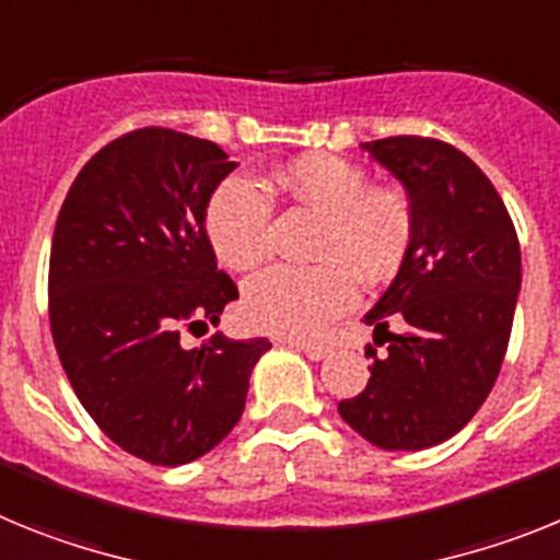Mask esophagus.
I'll use <instances>...</instances> for the list:
<instances>
[{
	"label": "esophagus",
	"mask_w": 560,
	"mask_h": 560,
	"mask_svg": "<svg viewBox=\"0 0 560 560\" xmlns=\"http://www.w3.org/2000/svg\"><path fill=\"white\" fill-rule=\"evenodd\" d=\"M284 343H287V347L301 349V352L307 354L310 361H324V358H327V354H329L327 343H313V340H293V338H287Z\"/></svg>",
	"instance_id": "obj_1"
}]
</instances>
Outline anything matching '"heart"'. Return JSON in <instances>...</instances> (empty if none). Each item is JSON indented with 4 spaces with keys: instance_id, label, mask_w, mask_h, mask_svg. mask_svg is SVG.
I'll use <instances>...</instances> for the list:
<instances>
[{
    "instance_id": "b5f03b06",
    "label": "heart",
    "mask_w": 560,
    "mask_h": 560,
    "mask_svg": "<svg viewBox=\"0 0 560 560\" xmlns=\"http://www.w3.org/2000/svg\"><path fill=\"white\" fill-rule=\"evenodd\" d=\"M273 188L320 213L318 265H270L245 284V313L265 332L310 338L358 304V279L383 281L406 261L415 211L400 188L369 186L363 168L338 154H304L284 165ZM273 197L259 179L231 174L213 188L206 231L233 270H247L270 250Z\"/></svg>"
}]
</instances>
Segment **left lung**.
<instances>
[{"instance_id": "left-lung-1", "label": "left lung", "mask_w": 560, "mask_h": 560, "mask_svg": "<svg viewBox=\"0 0 560 560\" xmlns=\"http://www.w3.org/2000/svg\"><path fill=\"white\" fill-rule=\"evenodd\" d=\"M406 188L415 240L366 313L374 343L395 314L402 334L372 354V377L338 411L377 448L422 451L451 440L488 400L513 329L522 250L502 197L482 168L434 138L361 143Z\"/></svg>"}]
</instances>
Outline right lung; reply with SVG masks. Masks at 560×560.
<instances>
[{
  "label": "right lung",
  "mask_w": 560,
  "mask_h": 560,
  "mask_svg": "<svg viewBox=\"0 0 560 560\" xmlns=\"http://www.w3.org/2000/svg\"><path fill=\"white\" fill-rule=\"evenodd\" d=\"M236 168L220 145L145 126L78 172L50 250V329L72 392L126 454L186 465L240 422L267 338L179 335L220 324L240 290L217 270L208 197Z\"/></svg>",
  "instance_id": "add662e5"
}]
</instances>
